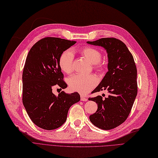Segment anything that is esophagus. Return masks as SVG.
<instances>
[{
    "label": "esophagus",
    "mask_w": 158,
    "mask_h": 158,
    "mask_svg": "<svg viewBox=\"0 0 158 158\" xmlns=\"http://www.w3.org/2000/svg\"><path fill=\"white\" fill-rule=\"evenodd\" d=\"M81 101H84V102H86L88 100V99L87 98H85V96H84L83 95H81Z\"/></svg>",
    "instance_id": "obj_1"
}]
</instances>
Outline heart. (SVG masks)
I'll use <instances>...</instances> for the list:
<instances>
[{
	"mask_svg": "<svg viewBox=\"0 0 158 158\" xmlns=\"http://www.w3.org/2000/svg\"><path fill=\"white\" fill-rule=\"evenodd\" d=\"M80 52L89 62L94 64V68L96 70H102L103 67L100 62L102 55L98 49L92 47H84L80 49ZM73 52L71 50H66L60 56V67L63 72L69 74L73 70ZM97 82V78L93 74L83 75L76 74L67 79V84L69 89L73 91H77L81 94H86L89 92L96 85Z\"/></svg>",
	"mask_w": 158,
	"mask_h": 158,
	"instance_id": "obj_1",
	"label": "heart"
}]
</instances>
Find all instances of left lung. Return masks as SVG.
<instances>
[{
	"mask_svg": "<svg viewBox=\"0 0 158 158\" xmlns=\"http://www.w3.org/2000/svg\"><path fill=\"white\" fill-rule=\"evenodd\" d=\"M87 44L106 50L108 72L93 93L107 90V98L97 96L89 98L98 105L91 122L103 130H110L123 123L128 117L138 93L137 69L126 45L114 38H103Z\"/></svg>",
	"mask_w": 158,
	"mask_h": 158,
	"instance_id": "obj_1",
	"label": "left lung"
}]
</instances>
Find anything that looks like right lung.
Masks as SVG:
<instances>
[{
    "mask_svg": "<svg viewBox=\"0 0 158 158\" xmlns=\"http://www.w3.org/2000/svg\"><path fill=\"white\" fill-rule=\"evenodd\" d=\"M76 43L55 37H46L35 44L29 51L22 73V102L31 121L45 130H53L66 121L71 106L80 100L78 93L62 91L58 96L52 88L65 89L59 59L64 51Z\"/></svg>",
    "mask_w": 158,
    "mask_h": 158,
    "instance_id": "1",
    "label": "right lung"
}]
</instances>
